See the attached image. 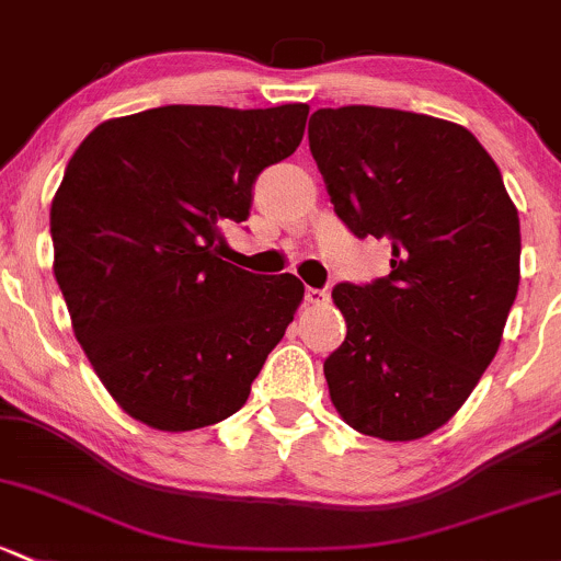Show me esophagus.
I'll return each mask as SVG.
<instances>
[{
	"label": "esophagus",
	"instance_id": "esophagus-1",
	"mask_svg": "<svg viewBox=\"0 0 561 561\" xmlns=\"http://www.w3.org/2000/svg\"><path fill=\"white\" fill-rule=\"evenodd\" d=\"M306 300H309L311 306H325L330 300V293L320 290V287H306Z\"/></svg>",
	"mask_w": 561,
	"mask_h": 561
}]
</instances>
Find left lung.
Wrapping results in <instances>:
<instances>
[{
    "label": "left lung",
    "instance_id": "8db88e82",
    "mask_svg": "<svg viewBox=\"0 0 561 561\" xmlns=\"http://www.w3.org/2000/svg\"><path fill=\"white\" fill-rule=\"evenodd\" d=\"M309 147L346 228L392 247L387 276L333 287L346 339L325 359L330 400L357 433L424 438L497 355L518 290V211L481 141L440 117L317 110Z\"/></svg>",
    "mask_w": 561,
    "mask_h": 561
}]
</instances>
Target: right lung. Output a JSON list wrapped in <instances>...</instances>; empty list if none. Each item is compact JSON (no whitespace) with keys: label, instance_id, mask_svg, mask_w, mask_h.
Wrapping results in <instances>:
<instances>
[{"label":"right lung","instance_id":"right-lung-1","mask_svg":"<svg viewBox=\"0 0 561 561\" xmlns=\"http://www.w3.org/2000/svg\"><path fill=\"white\" fill-rule=\"evenodd\" d=\"M306 104H169L93 128L50 206L53 274L93 370L147 427L236 414L293 322L304 285L222 261V228L304 139Z\"/></svg>","mask_w":561,"mask_h":561}]
</instances>
